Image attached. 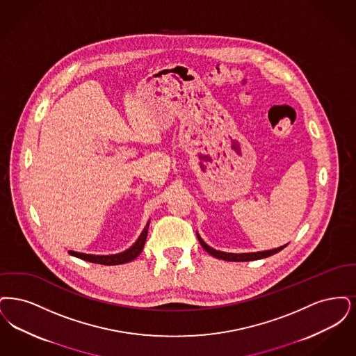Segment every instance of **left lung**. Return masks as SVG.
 <instances>
[{
  "instance_id": "8db88e82",
  "label": "left lung",
  "mask_w": 356,
  "mask_h": 356,
  "mask_svg": "<svg viewBox=\"0 0 356 356\" xmlns=\"http://www.w3.org/2000/svg\"><path fill=\"white\" fill-rule=\"evenodd\" d=\"M198 236V241L201 243L202 248H204L210 255L216 257L218 259H223V261H230V262H248V261H255V259H262V258H267V257H271L274 254L279 252L280 250L286 248L287 245L284 246H280L278 248H274V250H268V251H261V252H248V254H230V252H222V251H218L214 248L207 246L203 241H202L201 236Z\"/></svg>"
}]
</instances>
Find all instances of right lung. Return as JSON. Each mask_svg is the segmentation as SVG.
I'll list each match as a JSON object with an SVG mask.
<instances>
[{"mask_svg":"<svg viewBox=\"0 0 356 356\" xmlns=\"http://www.w3.org/2000/svg\"><path fill=\"white\" fill-rule=\"evenodd\" d=\"M147 230H149V223L146 225V227L143 229L142 234L139 235L138 241L124 252L121 254H115V255H90V254H81V252H74V251H69L70 255L83 259L86 262L98 263V264H106V266H115V264H124V263L130 262L133 259H136L139 254L142 252L145 242H146V236H147Z\"/></svg>","mask_w":356,"mask_h":356,"instance_id":"add662e5","label":"right lung"}]
</instances>
